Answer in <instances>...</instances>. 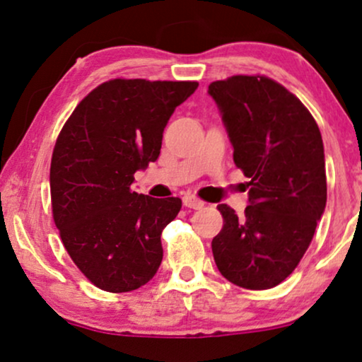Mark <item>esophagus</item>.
I'll use <instances>...</instances> for the list:
<instances>
[{
	"instance_id": "34e87169",
	"label": "esophagus",
	"mask_w": 362,
	"mask_h": 362,
	"mask_svg": "<svg viewBox=\"0 0 362 362\" xmlns=\"http://www.w3.org/2000/svg\"><path fill=\"white\" fill-rule=\"evenodd\" d=\"M182 204H185L186 207H189V209H202L204 207V202H202L201 199H197V197L194 196H185L182 197Z\"/></svg>"
}]
</instances>
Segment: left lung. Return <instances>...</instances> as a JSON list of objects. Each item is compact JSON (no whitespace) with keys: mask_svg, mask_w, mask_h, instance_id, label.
<instances>
[{"mask_svg":"<svg viewBox=\"0 0 362 362\" xmlns=\"http://www.w3.org/2000/svg\"><path fill=\"white\" fill-rule=\"evenodd\" d=\"M234 163L249 177V206L217 209L212 254L222 276L247 290L281 284L303 259L326 206L320 128L300 98L265 76H232L209 86Z\"/></svg>","mask_w":362,"mask_h":362,"instance_id":"left-lung-1","label":"left lung"}]
</instances>
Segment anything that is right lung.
Listing matches in <instances>:
<instances>
[{"label": "right lung", "mask_w": 362, "mask_h": 362, "mask_svg": "<svg viewBox=\"0 0 362 362\" xmlns=\"http://www.w3.org/2000/svg\"><path fill=\"white\" fill-rule=\"evenodd\" d=\"M197 86L113 78L93 88L59 133L49 176L54 224L100 290H136L160 269L161 232L181 199L138 194L132 182L158 160L168 120Z\"/></svg>", "instance_id": "1"}]
</instances>
